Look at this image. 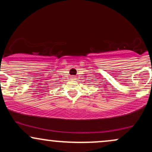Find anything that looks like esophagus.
Listing matches in <instances>:
<instances>
[{
	"instance_id": "1",
	"label": "esophagus",
	"mask_w": 152,
	"mask_h": 152,
	"mask_svg": "<svg viewBox=\"0 0 152 152\" xmlns=\"http://www.w3.org/2000/svg\"><path fill=\"white\" fill-rule=\"evenodd\" d=\"M71 80H74L75 79V78H74L75 76H71Z\"/></svg>"
}]
</instances>
